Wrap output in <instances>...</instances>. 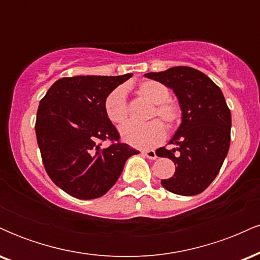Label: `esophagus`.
<instances>
[{
  "mask_svg": "<svg viewBox=\"0 0 260 260\" xmlns=\"http://www.w3.org/2000/svg\"><path fill=\"white\" fill-rule=\"evenodd\" d=\"M142 154L144 155V156H147L148 159H150V160H155V159H156V153H155L154 150H147V151H143Z\"/></svg>",
  "mask_w": 260,
  "mask_h": 260,
  "instance_id": "obj_1",
  "label": "esophagus"
}]
</instances>
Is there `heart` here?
<instances>
[{"label": "heart", "mask_w": 260, "mask_h": 260, "mask_svg": "<svg viewBox=\"0 0 260 260\" xmlns=\"http://www.w3.org/2000/svg\"><path fill=\"white\" fill-rule=\"evenodd\" d=\"M138 94L154 107L149 113V118H160L169 129L180 123L182 117L181 107L177 103L170 99L169 88L156 80L148 79L139 83ZM104 110L106 117L112 123L122 124L128 118L127 90L124 86H117L109 92L104 101ZM159 120L149 121L147 123L128 122L121 128V136L124 142L132 147L147 149L159 144L165 138V127Z\"/></svg>", "instance_id": "b5f03b06"}]
</instances>
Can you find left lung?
<instances>
[{
	"mask_svg": "<svg viewBox=\"0 0 260 260\" xmlns=\"http://www.w3.org/2000/svg\"><path fill=\"white\" fill-rule=\"evenodd\" d=\"M147 78L171 88L182 110V123L157 156L175 162L172 177L161 184L180 196H196L207 189L221 169L231 139V112L222 91L201 71L178 66L164 72H150Z\"/></svg>",
	"mask_w": 260,
	"mask_h": 260,
	"instance_id": "1",
	"label": "left lung"
}]
</instances>
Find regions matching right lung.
Listing matches in <instances>:
<instances>
[{
  "mask_svg": "<svg viewBox=\"0 0 260 260\" xmlns=\"http://www.w3.org/2000/svg\"><path fill=\"white\" fill-rule=\"evenodd\" d=\"M132 76L66 77L40 101L35 133L44 168L53 183L74 198L103 197L128 157L139 154L120 142L104 110L109 92ZM104 140L112 142L107 148L101 147Z\"/></svg>",
  "mask_w": 260,
  "mask_h": 260,
  "instance_id": "add662e5",
  "label": "right lung"
}]
</instances>
